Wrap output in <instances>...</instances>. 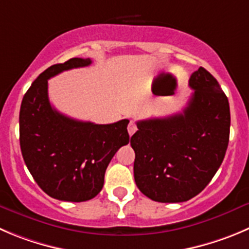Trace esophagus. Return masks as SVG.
Wrapping results in <instances>:
<instances>
[{
    "instance_id": "esophagus-1",
    "label": "esophagus",
    "mask_w": 249,
    "mask_h": 249,
    "mask_svg": "<svg viewBox=\"0 0 249 249\" xmlns=\"http://www.w3.org/2000/svg\"><path fill=\"white\" fill-rule=\"evenodd\" d=\"M136 131H137L136 123H134L133 121H131V122H129V124H128V133H129V136H132V134H133Z\"/></svg>"
}]
</instances>
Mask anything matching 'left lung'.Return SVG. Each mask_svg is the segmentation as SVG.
Segmentation results:
<instances>
[{
	"instance_id": "left-lung-1",
	"label": "left lung",
	"mask_w": 249,
	"mask_h": 249,
	"mask_svg": "<svg viewBox=\"0 0 249 249\" xmlns=\"http://www.w3.org/2000/svg\"><path fill=\"white\" fill-rule=\"evenodd\" d=\"M193 94L181 113L138 121L132 136L134 181L160 203H181L199 194L219 170L230 137V105L205 68L192 73Z\"/></svg>"
}]
</instances>
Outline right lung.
I'll return each instance as SVG.
<instances>
[{
  "label": "right lung",
  "instance_id": "1",
  "mask_svg": "<svg viewBox=\"0 0 249 249\" xmlns=\"http://www.w3.org/2000/svg\"><path fill=\"white\" fill-rule=\"evenodd\" d=\"M90 63V58L74 57L51 66L33 82L20 105L19 142L25 165L45 193L65 202H85L98 196L111 159L129 143L128 120L110 124L83 122L50 104V78Z\"/></svg>",
  "mask_w": 249,
  "mask_h": 249
}]
</instances>
